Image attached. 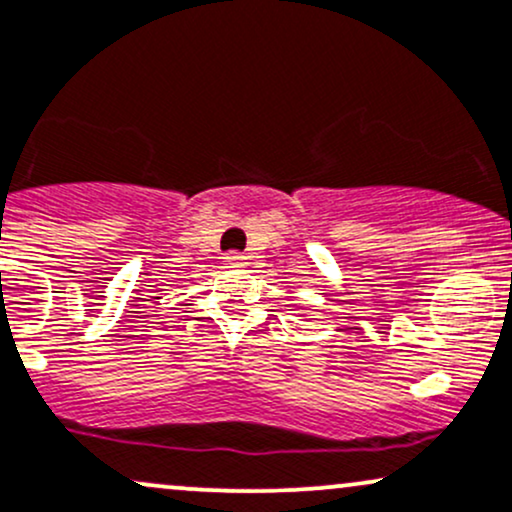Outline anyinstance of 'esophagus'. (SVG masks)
Returning a JSON list of instances; mask_svg holds the SVG:
<instances>
[{"instance_id": "34e87169", "label": "esophagus", "mask_w": 512, "mask_h": 512, "mask_svg": "<svg viewBox=\"0 0 512 512\" xmlns=\"http://www.w3.org/2000/svg\"><path fill=\"white\" fill-rule=\"evenodd\" d=\"M223 262H226V267H245V255H240V252H228V255L223 257Z\"/></svg>"}]
</instances>
